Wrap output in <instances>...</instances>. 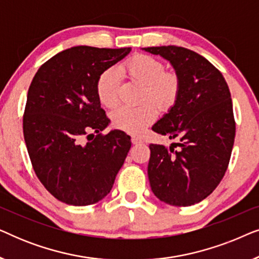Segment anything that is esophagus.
I'll use <instances>...</instances> for the list:
<instances>
[{
  "instance_id": "34e87169",
  "label": "esophagus",
  "mask_w": 259,
  "mask_h": 259,
  "mask_svg": "<svg viewBox=\"0 0 259 259\" xmlns=\"http://www.w3.org/2000/svg\"><path fill=\"white\" fill-rule=\"evenodd\" d=\"M141 143H143V139H141V138L137 137V136L132 137V144L133 145H138V144H141Z\"/></svg>"
}]
</instances>
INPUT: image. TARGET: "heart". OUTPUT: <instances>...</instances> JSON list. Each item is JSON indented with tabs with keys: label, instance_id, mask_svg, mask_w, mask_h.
Returning <instances> with one entry per match:
<instances>
[{
	"label": "heart",
	"instance_id": "heart-1",
	"mask_svg": "<svg viewBox=\"0 0 259 259\" xmlns=\"http://www.w3.org/2000/svg\"><path fill=\"white\" fill-rule=\"evenodd\" d=\"M120 70L131 80L144 84L139 106H122L112 113V123L128 133H140L157 118L158 109L168 111L176 105L182 82L178 74L165 70V66L153 56L137 54L120 66ZM97 94L106 107L113 108L119 102L120 77L114 68H108L99 75Z\"/></svg>",
	"mask_w": 259,
	"mask_h": 259
}]
</instances>
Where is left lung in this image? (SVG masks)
Returning <instances> with one entry per match:
<instances>
[{"mask_svg": "<svg viewBox=\"0 0 259 259\" xmlns=\"http://www.w3.org/2000/svg\"><path fill=\"white\" fill-rule=\"evenodd\" d=\"M144 49L168 60L182 82L176 105L152 127L178 143L150 145L151 189L166 204L191 206L210 196L228 169L236 136L231 94L222 73L196 52Z\"/></svg>", "mask_w": 259, "mask_h": 259, "instance_id": "8db88e82", "label": "left lung"}]
</instances>
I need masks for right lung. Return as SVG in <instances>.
I'll use <instances>...</instances> for the list:
<instances>
[{"instance_id": "right-lung-1", "label": "right lung", "mask_w": 259, "mask_h": 259, "mask_svg": "<svg viewBox=\"0 0 259 259\" xmlns=\"http://www.w3.org/2000/svg\"><path fill=\"white\" fill-rule=\"evenodd\" d=\"M131 48L77 46L42 65L28 90L23 136L35 175L68 205L98 203L112 190L131 148L122 131L102 133L108 119L97 90L99 75Z\"/></svg>"}]
</instances>
